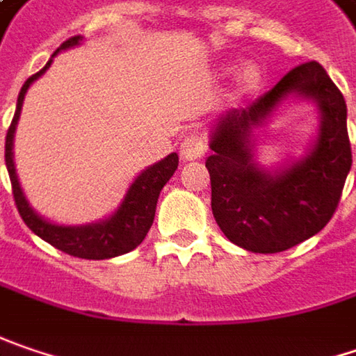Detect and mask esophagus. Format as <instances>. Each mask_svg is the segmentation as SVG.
Here are the masks:
<instances>
[{
	"label": "esophagus",
	"instance_id": "obj_1",
	"mask_svg": "<svg viewBox=\"0 0 356 356\" xmlns=\"http://www.w3.org/2000/svg\"><path fill=\"white\" fill-rule=\"evenodd\" d=\"M207 145L203 140V136L197 133H189L181 140V147H179V155L183 161H195V159L203 157Z\"/></svg>",
	"mask_w": 356,
	"mask_h": 356
}]
</instances>
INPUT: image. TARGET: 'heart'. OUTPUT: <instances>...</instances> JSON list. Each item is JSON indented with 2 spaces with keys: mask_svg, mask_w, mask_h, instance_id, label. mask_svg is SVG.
<instances>
[{
  "mask_svg": "<svg viewBox=\"0 0 356 356\" xmlns=\"http://www.w3.org/2000/svg\"><path fill=\"white\" fill-rule=\"evenodd\" d=\"M236 82H238V90L243 95L256 92L264 82V70L258 64H245L240 68Z\"/></svg>",
  "mask_w": 356,
  "mask_h": 356,
  "instance_id": "obj_1",
  "label": "heart"
}]
</instances>
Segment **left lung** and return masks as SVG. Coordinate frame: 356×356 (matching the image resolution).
I'll use <instances>...</instances> for the list:
<instances>
[{
  "instance_id": "left-lung-1",
  "label": "left lung",
  "mask_w": 356,
  "mask_h": 356,
  "mask_svg": "<svg viewBox=\"0 0 356 356\" xmlns=\"http://www.w3.org/2000/svg\"><path fill=\"white\" fill-rule=\"evenodd\" d=\"M288 94L312 97L321 108L313 151L276 176L253 163L251 131ZM211 211L225 238L256 254H276L318 234L334 216L353 165L346 102L318 62H304L256 102L223 115L211 133Z\"/></svg>"
}]
</instances>
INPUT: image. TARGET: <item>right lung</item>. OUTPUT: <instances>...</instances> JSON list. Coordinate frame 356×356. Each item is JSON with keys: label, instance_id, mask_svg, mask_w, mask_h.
I'll return each instance as SVG.
<instances>
[{"label": "right lung", "instance_id": "right-lung-1", "mask_svg": "<svg viewBox=\"0 0 356 356\" xmlns=\"http://www.w3.org/2000/svg\"><path fill=\"white\" fill-rule=\"evenodd\" d=\"M82 38L74 35L70 40H66L52 58L60 50H66L70 46H76ZM52 60L33 76L26 80V84L22 86L19 96H17V106H15V115L11 120L8 136H6V165H8V173L11 181V193L15 207L22 216V220L26 221V225L32 229L35 236H40L44 241L52 243L54 248L62 250L64 254H70L74 258H84V260H106V258H115L122 256L131 250H135L140 241L145 240V236L149 234L153 220H155V209H157V199L161 189L165 187V183L173 177L175 169L179 165L177 153H171L169 157L155 163L153 167L145 169L135 183L131 185L127 197L122 201V205L115 211V216H111L108 220L92 223V225H80V227H68V225H54L50 221L42 220L32 207L28 205V201L22 193L19 181L15 177V167H13V157H11V145H13V133H15V124L22 113V104H24V96L28 92L30 84L35 78H40L42 74L50 68Z\"/></svg>", "mask_w": 356, "mask_h": 356}]
</instances>
